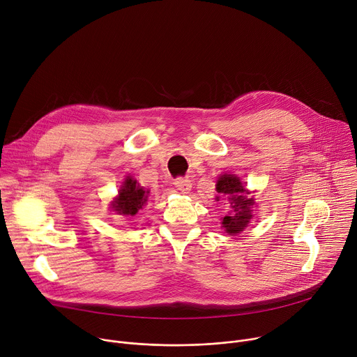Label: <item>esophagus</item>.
Segmentation results:
<instances>
[{
	"mask_svg": "<svg viewBox=\"0 0 357 357\" xmlns=\"http://www.w3.org/2000/svg\"><path fill=\"white\" fill-rule=\"evenodd\" d=\"M174 185H175V188H176L178 190H181L182 193H189V190H190V188H192V182H190L188 178H178V179H175Z\"/></svg>",
	"mask_w": 357,
	"mask_h": 357,
	"instance_id": "obj_1",
	"label": "esophagus"
}]
</instances>
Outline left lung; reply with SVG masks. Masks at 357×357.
I'll list each match as a JSON object with an SVG mask.
<instances>
[{
    "label": "left lung",
    "mask_w": 357,
    "mask_h": 357,
    "mask_svg": "<svg viewBox=\"0 0 357 357\" xmlns=\"http://www.w3.org/2000/svg\"><path fill=\"white\" fill-rule=\"evenodd\" d=\"M216 192L220 197H216V201L219 198H228L231 211L222 219V228L225 232L235 236L241 234L246 226L250 223V219L253 218V205L255 199L250 197V192L242 185L241 179L231 174H223L219 176L216 182Z\"/></svg>",
    "instance_id": "1"
}]
</instances>
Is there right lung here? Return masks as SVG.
<instances>
[{
	"label": "right lung",
	"mask_w": 357,
	"mask_h": 357,
	"mask_svg": "<svg viewBox=\"0 0 357 357\" xmlns=\"http://www.w3.org/2000/svg\"><path fill=\"white\" fill-rule=\"evenodd\" d=\"M148 193L149 190H145L142 186H139L137 179L132 176H126L118 192V197L111 202V208L119 215L134 216L139 209L145 206L148 201Z\"/></svg>",
	"instance_id": "obj_1"
}]
</instances>
